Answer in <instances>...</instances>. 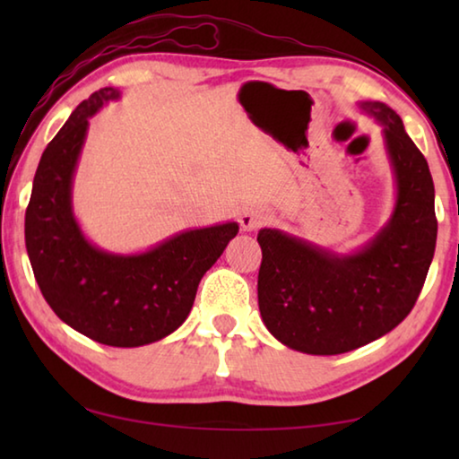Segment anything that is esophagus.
<instances>
[{
  "mask_svg": "<svg viewBox=\"0 0 459 459\" xmlns=\"http://www.w3.org/2000/svg\"><path fill=\"white\" fill-rule=\"evenodd\" d=\"M240 227L243 230H257L261 224L269 221V212L261 206H247L243 212H240Z\"/></svg>",
  "mask_w": 459,
  "mask_h": 459,
  "instance_id": "34e87169",
  "label": "esophagus"
}]
</instances>
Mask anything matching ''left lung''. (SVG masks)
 Wrapping results in <instances>:
<instances>
[{"label":"left lung","mask_w":459,"mask_h":459,"mask_svg":"<svg viewBox=\"0 0 459 459\" xmlns=\"http://www.w3.org/2000/svg\"><path fill=\"white\" fill-rule=\"evenodd\" d=\"M356 107L383 129L394 180L388 221L351 253L279 229L257 235L261 317L281 344L304 354L351 352L391 332L413 309L435 253V188L427 160L391 107L380 100Z\"/></svg>","instance_id":"8db88e82"}]
</instances>
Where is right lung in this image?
Returning <instances> with one entry per match:
<instances>
[{
  "mask_svg": "<svg viewBox=\"0 0 459 459\" xmlns=\"http://www.w3.org/2000/svg\"><path fill=\"white\" fill-rule=\"evenodd\" d=\"M121 91L82 100L46 147L26 211V248L38 287L62 322L100 344L145 346L188 317L200 279L237 237L238 222L186 229L139 253L91 243L73 208V184L91 117Z\"/></svg>",
  "mask_w": 459,
  "mask_h": 459,
  "instance_id": "add662e5",
  "label": "right lung"
}]
</instances>
